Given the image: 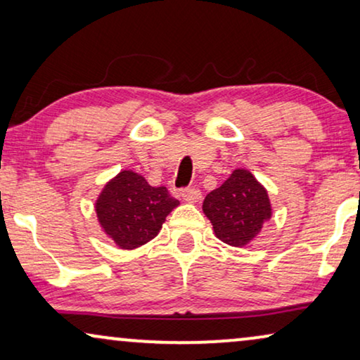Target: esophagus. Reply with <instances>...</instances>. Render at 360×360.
<instances>
[{
  "label": "esophagus",
  "mask_w": 360,
  "mask_h": 360,
  "mask_svg": "<svg viewBox=\"0 0 360 360\" xmlns=\"http://www.w3.org/2000/svg\"><path fill=\"white\" fill-rule=\"evenodd\" d=\"M181 198L185 201H188V203H196V201H200L201 198V191L198 188H193V186H190V188H184L180 191Z\"/></svg>",
  "instance_id": "esophagus-1"
}]
</instances>
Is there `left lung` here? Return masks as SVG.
Returning <instances> with one entry per match:
<instances>
[{"label": "left lung", "mask_w": 360, "mask_h": 360, "mask_svg": "<svg viewBox=\"0 0 360 360\" xmlns=\"http://www.w3.org/2000/svg\"><path fill=\"white\" fill-rule=\"evenodd\" d=\"M203 211L216 238L234 248L249 244L272 216L267 190L244 169L234 170L219 188L206 195Z\"/></svg>", "instance_id": "8db88e82"}]
</instances>
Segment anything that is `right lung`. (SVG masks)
Instances as JSON below:
<instances>
[{"instance_id": "right-lung-1", "label": "right lung", "mask_w": 360, "mask_h": 360, "mask_svg": "<svg viewBox=\"0 0 360 360\" xmlns=\"http://www.w3.org/2000/svg\"><path fill=\"white\" fill-rule=\"evenodd\" d=\"M179 205L165 186H150L142 175L122 170L105 185L95 208L103 231L121 249H136L159 234Z\"/></svg>"}]
</instances>
